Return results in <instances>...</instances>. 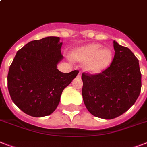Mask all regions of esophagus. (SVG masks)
Listing matches in <instances>:
<instances>
[{"mask_svg": "<svg viewBox=\"0 0 147 147\" xmlns=\"http://www.w3.org/2000/svg\"><path fill=\"white\" fill-rule=\"evenodd\" d=\"M81 75H82V73H81V71H79V72H78V76H81Z\"/></svg>", "mask_w": 147, "mask_h": 147, "instance_id": "esophagus-1", "label": "esophagus"}]
</instances>
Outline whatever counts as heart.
I'll return each mask as SVG.
<instances>
[{"label":"heart","instance_id":"heart-1","mask_svg":"<svg viewBox=\"0 0 147 147\" xmlns=\"http://www.w3.org/2000/svg\"><path fill=\"white\" fill-rule=\"evenodd\" d=\"M71 58L78 62H85L86 71L91 73H98L109 66L113 55L110 49H103L102 45L91 43L72 51Z\"/></svg>","mask_w":147,"mask_h":147}]
</instances>
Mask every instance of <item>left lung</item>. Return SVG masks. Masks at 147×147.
Wrapping results in <instances>:
<instances>
[{
  "label": "left lung",
  "mask_w": 147,
  "mask_h": 147,
  "mask_svg": "<svg viewBox=\"0 0 147 147\" xmlns=\"http://www.w3.org/2000/svg\"><path fill=\"white\" fill-rule=\"evenodd\" d=\"M111 64L101 73L83 72L82 90L88 111L95 117L113 119L126 112L141 90L139 61L127 47L114 41Z\"/></svg>",
  "instance_id": "left-lung-1"
}]
</instances>
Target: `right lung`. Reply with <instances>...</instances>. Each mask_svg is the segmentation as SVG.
I'll list each match as a JSON object with an SVG mask.
<instances>
[{
  "label": "right lung",
  "mask_w": 147,
  "mask_h": 147,
  "mask_svg": "<svg viewBox=\"0 0 147 147\" xmlns=\"http://www.w3.org/2000/svg\"><path fill=\"white\" fill-rule=\"evenodd\" d=\"M59 37L28 42L17 51L9 69L7 88L13 102L32 117L48 116L57 107L62 91L78 75L57 69L62 59Z\"/></svg>",
  "instance_id": "obj_1"
}]
</instances>
